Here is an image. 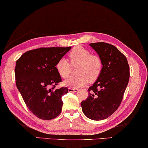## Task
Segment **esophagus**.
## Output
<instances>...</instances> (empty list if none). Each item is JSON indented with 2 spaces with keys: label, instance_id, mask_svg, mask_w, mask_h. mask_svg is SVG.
Masks as SVG:
<instances>
[{
  "label": "esophagus",
  "instance_id": "esophagus-1",
  "mask_svg": "<svg viewBox=\"0 0 148 148\" xmlns=\"http://www.w3.org/2000/svg\"><path fill=\"white\" fill-rule=\"evenodd\" d=\"M68 90L69 92H76L78 90L76 88H68Z\"/></svg>",
  "mask_w": 148,
  "mask_h": 148
}]
</instances>
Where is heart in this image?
Here are the masks:
<instances>
[{
    "label": "heart",
    "instance_id": "1",
    "mask_svg": "<svg viewBox=\"0 0 148 148\" xmlns=\"http://www.w3.org/2000/svg\"><path fill=\"white\" fill-rule=\"evenodd\" d=\"M70 64L65 58L58 62L56 69L58 74L62 78L69 76L72 66H76L77 75L73 76L64 81V84L73 88L81 87L87 82L94 83L100 77L103 69L101 58L98 55L91 54L88 50L83 47H76L73 48L69 54Z\"/></svg>",
    "mask_w": 148,
    "mask_h": 148
}]
</instances>
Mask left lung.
<instances>
[{"mask_svg": "<svg viewBox=\"0 0 148 148\" xmlns=\"http://www.w3.org/2000/svg\"><path fill=\"white\" fill-rule=\"evenodd\" d=\"M90 46L101 58L103 69L88 90V97L81 105L87 117L100 121L110 117L119 107L129 83L130 68L127 58L113 45L100 42Z\"/></svg>", "mask_w": 148, "mask_h": 148, "instance_id": "1", "label": "left lung"}]
</instances>
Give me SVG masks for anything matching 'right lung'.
Here are the masks:
<instances>
[{"label": "right lung", "instance_id": "obj_1", "mask_svg": "<svg viewBox=\"0 0 148 148\" xmlns=\"http://www.w3.org/2000/svg\"><path fill=\"white\" fill-rule=\"evenodd\" d=\"M71 48H39L25 52L16 61L17 88L29 110L40 119L51 120L61 113L62 97L68 89L55 88L62 81L56 65Z\"/></svg>", "mask_w": 148, "mask_h": 148}]
</instances>
